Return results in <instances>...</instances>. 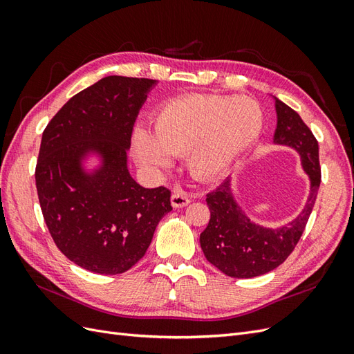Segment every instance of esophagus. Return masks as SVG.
Returning <instances> with one entry per match:
<instances>
[{"instance_id": "1", "label": "esophagus", "mask_w": 354, "mask_h": 354, "mask_svg": "<svg viewBox=\"0 0 354 354\" xmlns=\"http://www.w3.org/2000/svg\"><path fill=\"white\" fill-rule=\"evenodd\" d=\"M190 202L189 196L185 194L183 190H176L173 195H171V205L174 208H183Z\"/></svg>"}]
</instances>
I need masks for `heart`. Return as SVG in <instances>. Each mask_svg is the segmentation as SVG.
Masks as SVG:
<instances>
[{
	"label": "heart",
	"instance_id": "b5f03b06",
	"mask_svg": "<svg viewBox=\"0 0 354 354\" xmlns=\"http://www.w3.org/2000/svg\"><path fill=\"white\" fill-rule=\"evenodd\" d=\"M153 136L133 133L138 164L160 173L171 155L187 158L190 173L202 180L223 176L259 140L264 125L260 104L250 97L189 94L164 103L153 115Z\"/></svg>",
	"mask_w": 354,
	"mask_h": 354
}]
</instances>
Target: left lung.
<instances>
[{
	"label": "left lung",
	"mask_w": 354,
	"mask_h": 354,
	"mask_svg": "<svg viewBox=\"0 0 354 354\" xmlns=\"http://www.w3.org/2000/svg\"><path fill=\"white\" fill-rule=\"evenodd\" d=\"M274 100L273 143L291 147L299 155L308 177V196L298 216L277 227L254 223L234 198L232 177L207 195L211 218L201 233V248L220 272L238 279L266 274L281 266L301 238L320 186L319 146L313 133L294 109Z\"/></svg>",
	"instance_id": "8db88e82"
}]
</instances>
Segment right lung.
Returning a JSON list of instances; mask_svg holds the SVG:
<instances>
[{
  "label": "right lung",
  "instance_id": "obj_1",
  "mask_svg": "<svg viewBox=\"0 0 354 354\" xmlns=\"http://www.w3.org/2000/svg\"><path fill=\"white\" fill-rule=\"evenodd\" d=\"M155 80L106 77L75 94L42 133L35 181L53 241L100 274L127 272L146 254L171 192L131 177L127 152Z\"/></svg>",
  "mask_w": 354,
  "mask_h": 354
}]
</instances>
